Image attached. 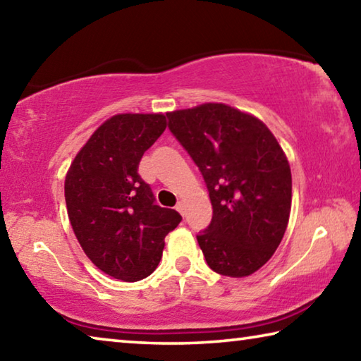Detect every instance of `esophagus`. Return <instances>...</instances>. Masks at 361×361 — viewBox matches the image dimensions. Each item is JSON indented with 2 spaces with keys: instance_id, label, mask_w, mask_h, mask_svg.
Here are the masks:
<instances>
[{
  "instance_id": "1",
  "label": "esophagus",
  "mask_w": 361,
  "mask_h": 361,
  "mask_svg": "<svg viewBox=\"0 0 361 361\" xmlns=\"http://www.w3.org/2000/svg\"><path fill=\"white\" fill-rule=\"evenodd\" d=\"M175 209H176V210H178V212L181 213V215H183V202H178V204H176V207H175Z\"/></svg>"
}]
</instances>
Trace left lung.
I'll return each mask as SVG.
<instances>
[{
	"label": "left lung",
	"instance_id": "8db88e82",
	"mask_svg": "<svg viewBox=\"0 0 361 361\" xmlns=\"http://www.w3.org/2000/svg\"><path fill=\"white\" fill-rule=\"evenodd\" d=\"M169 129L209 189L213 216L197 234L212 271L247 277L276 252L288 226L291 170L266 124L223 105L169 113Z\"/></svg>",
	"mask_w": 361,
	"mask_h": 361
}]
</instances>
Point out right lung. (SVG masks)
I'll list each match as a JSON object with an SVG mask.
<instances>
[{
    "mask_svg": "<svg viewBox=\"0 0 361 361\" xmlns=\"http://www.w3.org/2000/svg\"><path fill=\"white\" fill-rule=\"evenodd\" d=\"M167 127L164 114H116L71 162L65 202L78 242L108 276L137 282L154 272L180 213L156 204L138 175L145 151Z\"/></svg>",
    "mask_w": 361,
    "mask_h": 361,
    "instance_id": "1",
    "label": "right lung"
}]
</instances>
